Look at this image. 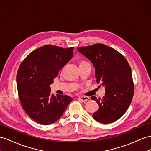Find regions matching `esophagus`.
<instances>
[{"label": "esophagus", "instance_id": "1", "mask_svg": "<svg viewBox=\"0 0 151 151\" xmlns=\"http://www.w3.org/2000/svg\"><path fill=\"white\" fill-rule=\"evenodd\" d=\"M89 99V98L87 97V96H82V97H79L78 99L80 101H86L87 100Z\"/></svg>", "mask_w": 151, "mask_h": 151}]
</instances>
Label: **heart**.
Masks as SVG:
<instances>
[{
	"instance_id": "obj_1",
	"label": "heart",
	"mask_w": 151,
	"mask_h": 151,
	"mask_svg": "<svg viewBox=\"0 0 151 151\" xmlns=\"http://www.w3.org/2000/svg\"><path fill=\"white\" fill-rule=\"evenodd\" d=\"M78 64L80 68L86 66V65H90L89 63L88 62L84 59H79L78 60Z\"/></svg>"
}]
</instances>
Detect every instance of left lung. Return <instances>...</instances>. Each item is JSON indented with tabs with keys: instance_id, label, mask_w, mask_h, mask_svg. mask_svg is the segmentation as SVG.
Masks as SVG:
<instances>
[{
	"instance_id": "left-lung-1",
	"label": "left lung",
	"mask_w": 151,
	"mask_h": 151,
	"mask_svg": "<svg viewBox=\"0 0 151 151\" xmlns=\"http://www.w3.org/2000/svg\"><path fill=\"white\" fill-rule=\"evenodd\" d=\"M78 51L89 59L95 68L96 82L105 88V95L97 99L99 105L94 119L103 124L114 122L125 114L132 101L134 83L131 67L117 50L101 43L81 46Z\"/></svg>"
}]
</instances>
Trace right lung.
<instances>
[{
    "label": "right lung",
    "mask_w": 151,
    "mask_h": 151,
    "mask_svg": "<svg viewBox=\"0 0 151 151\" xmlns=\"http://www.w3.org/2000/svg\"><path fill=\"white\" fill-rule=\"evenodd\" d=\"M73 48L52 45L41 46L30 53L19 66V99L27 114L39 124L49 125L56 122L73 100L67 95H51L50 85L71 59Z\"/></svg>",
    "instance_id": "1"
}]
</instances>
